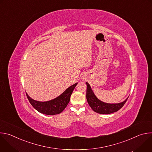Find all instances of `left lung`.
Instances as JSON below:
<instances>
[{
    "instance_id": "obj_1",
    "label": "left lung",
    "mask_w": 152,
    "mask_h": 152,
    "mask_svg": "<svg viewBox=\"0 0 152 152\" xmlns=\"http://www.w3.org/2000/svg\"><path fill=\"white\" fill-rule=\"evenodd\" d=\"M86 100L91 107V109L96 113L99 114H109L118 111L119 110L124 106L125 103L126 102L128 98H127L124 102L116 103V104H110L106 103L100 100H99L94 95L93 92L90 86L88 83L86 82Z\"/></svg>"
}]
</instances>
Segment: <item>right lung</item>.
I'll return each mask as SVG.
<instances>
[{
	"label": "right lung",
	"instance_id": "1",
	"mask_svg": "<svg viewBox=\"0 0 152 152\" xmlns=\"http://www.w3.org/2000/svg\"><path fill=\"white\" fill-rule=\"evenodd\" d=\"M77 83L72 85L58 97L48 102H38L26 96L32 106L38 112L46 115H56L61 113L70 102V96Z\"/></svg>",
	"mask_w": 152,
	"mask_h": 152
}]
</instances>
